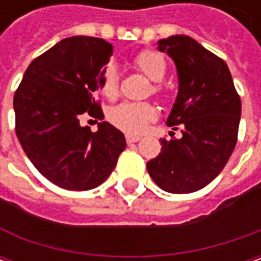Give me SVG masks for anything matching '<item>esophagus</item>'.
I'll return each mask as SVG.
<instances>
[{
    "label": "esophagus",
    "mask_w": 261,
    "mask_h": 261,
    "mask_svg": "<svg viewBox=\"0 0 261 261\" xmlns=\"http://www.w3.org/2000/svg\"><path fill=\"white\" fill-rule=\"evenodd\" d=\"M139 139H141V138L136 135H126V142H127V144H134V142H138Z\"/></svg>",
    "instance_id": "obj_1"
}]
</instances>
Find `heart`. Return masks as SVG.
Returning <instances> with one entry per match:
<instances>
[{"label": "heart", "mask_w": 261, "mask_h": 261, "mask_svg": "<svg viewBox=\"0 0 261 261\" xmlns=\"http://www.w3.org/2000/svg\"><path fill=\"white\" fill-rule=\"evenodd\" d=\"M134 65L148 76L152 84L149 91L154 95L164 94L161 80L167 74V62L164 56L152 49H144L134 56ZM98 88L103 97L113 100L119 94V74L113 65H107L100 75ZM156 117V110L151 103H130L125 101L112 107L107 112V119L112 125L126 134L136 135L145 130V127Z\"/></svg>", "instance_id": "heart-1"}]
</instances>
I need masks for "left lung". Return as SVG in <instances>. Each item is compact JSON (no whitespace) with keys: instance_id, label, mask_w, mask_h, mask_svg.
Here are the masks:
<instances>
[{"instance_id":"left-lung-1","label":"left lung","mask_w":261,"mask_h":261,"mask_svg":"<svg viewBox=\"0 0 261 261\" xmlns=\"http://www.w3.org/2000/svg\"><path fill=\"white\" fill-rule=\"evenodd\" d=\"M173 58L178 94L167 125L180 139H161V152L146 163L152 180L168 193H192L222 171L238 139L241 100L224 59L195 39L175 35L158 42Z\"/></svg>"}]
</instances>
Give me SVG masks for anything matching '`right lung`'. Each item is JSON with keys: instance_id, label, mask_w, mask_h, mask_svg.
<instances>
[{"instance_id": "add662e5", "label": "right lung", "mask_w": 261, "mask_h": 261, "mask_svg": "<svg viewBox=\"0 0 261 261\" xmlns=\"http://www.w3.org/2000/svg\"><path fill=\"white\" fill-rule=\"evenodd\" d=\"M112 43L72 36L37 56L14 94L15 135L32 164L66 190H90L115 170L126 148L123 134L107 122L93 132L80 119L103 120L95 100Z\"/></svg>"}]
</instances>
